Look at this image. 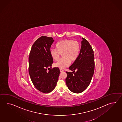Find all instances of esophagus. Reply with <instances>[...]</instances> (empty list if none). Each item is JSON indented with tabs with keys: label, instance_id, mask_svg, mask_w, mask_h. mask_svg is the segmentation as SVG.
<instances>
[{
	"label": "esophagus",
	"instance_id": "esophagus-1",
	"mask_svg": "<svg viewBox=\"0 0 122 122\" xmlns=\"http://www.w3.org/2000/svg\"><path fill=\"white\" fill-rule=\"evenodd\" d=\"M60 72H63L64 71L62 70V69H60Z\"/></svg>",
	"mask_w": 122,
	"mask_h": 122
}]
</instances>
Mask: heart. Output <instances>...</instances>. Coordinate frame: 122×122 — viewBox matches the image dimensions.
I'll use <instances>...</instances> for the list:
<instances>
[{
  "label": "heart",
  "mask_w": 122,
  "mask_h": 122,
  "mask_svg": "<svg viewBox=\"0 0 122 122\" xmlns=\"http://www.w3.org/2000/svg\"><path fill=\"white\" fill-rule=\"evenodd\" d=\"M56 49L50 50L51 56L55 61L59 59L62 55V58L55 64V66L64 69L74 62L78 57L80 51V45L78 42L69 39H65L57 42Z\"/></svg>",
  "instance_id": "b5f03b06"
}]
</instances>
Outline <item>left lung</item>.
Segmentation results:
<instances>
[{
	"mask_svg": "<svg viewBox=\"0 0 122 122\" xmlns=\"http://www.w3.org/2000/svg\"><path fill=\"white\" fill-rule=\"evenodd\" d=\"M82 39L80 54L69 68L73 72L66 71V84L71 92L77 93L82 92L89 86L95 68L93 50L89 42Z\"/></svg>",
	"mask_w": 122,
	"mask_h": 122,
	"instance_id": "1",
	"label": "left lung"
}]
</instances>
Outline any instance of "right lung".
Returning <instances> with one entry per match:
<instances>
[{"label":"right lung","mask_w":122,"mask_h":122,"mask_svg":"<svg viewBox=\"0 0 122 122\" xmlns=\"http://www.w3.org/2000/svg\"><path fill=\"white\" fill-rule=\"evenodd\" d=\"M54 41L52 37L41 36L33 44L29 55V72L31 80L36 89L45 93L55 88L60 74L58 67L51 68L53 61L50 50Z\"/></svg>","instance_id":"obj_1"}]
</instances>
